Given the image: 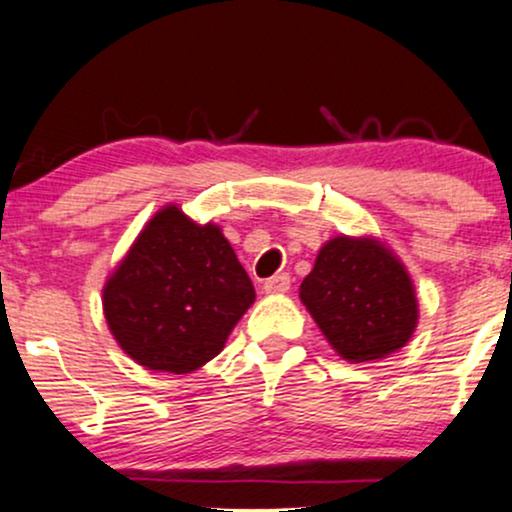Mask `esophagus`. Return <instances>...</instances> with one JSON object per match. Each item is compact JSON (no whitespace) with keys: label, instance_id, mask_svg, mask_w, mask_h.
Returning a JSON list of instances; mask_svg holds the SVG:
<instances>
[{"label":"esophagus","instance_id":"esophagus-1","mask_svg":"<svg viewBox=\"0 0 512 512\" xmlns=\"http://www.w3.org/2000/svg\"><path fill=\"white\" fill-rule=\"evenodd\" d=\"M291 286V276L289 274H276L272 279L264 281V293L269 296H279V293H286Z\"/></svg>","mask_w":512,"mask_h":512}]
</instances>
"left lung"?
Instances as JSON below:
<instances>
[{
    "mask_svg": "<svg viewBox=\"0 0 512 512\" xmlns=\"http://www.w3.org/2000/svg\"><path fill=\"white\" fill-rule=\"evenodd\" d=\"M298 296L332 349L351 363L395 354L419 325L407 267L373 236L327 240Z\"/></svg>",
    "mask_w": 512,
    "mask_h": 512,
    "instance_id": "obj_1",
    "label": "left lung"
}]
</instances>
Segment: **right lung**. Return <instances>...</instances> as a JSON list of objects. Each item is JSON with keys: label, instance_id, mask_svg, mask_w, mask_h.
<instances>
[{"label": "right lung", "instance_id": "add662e5", "mask_svg": "<svg viewBox=\"0 0 512 512\" xmlns=\"http://www.w3.org/2000/svg\"><path fill=\"white\" fill-rule=\"evenodd\" d=\"M255 289L216 223L158 209L103 286L120 349L146 370L192 373L219 356Z\"/></svg>", "mask_w": 512, "mask_h": 512}]
</instances>
